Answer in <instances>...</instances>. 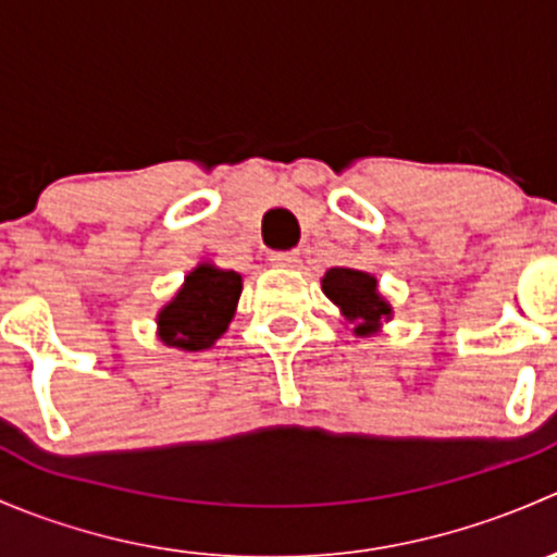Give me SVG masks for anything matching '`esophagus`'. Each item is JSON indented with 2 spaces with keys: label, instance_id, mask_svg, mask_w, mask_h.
<instances>
[{
  "label": "esophagus",
  "instance_id": "34e87169",
  "mask_svg": "<svg viewBox=\"0 0 557 557\" xmlns=\"http://www.w3.org/2000/svg\"><path fill=\"white\" fill-rule=\"evenodd\" d=\"M269 261H272V267H299L301 258L296 250H285V252H272Z\"/></svg>",
  "mask_w": 557,
  "mask_h": 557
}]
</instances>
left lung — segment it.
<instances>
[{"label": "left lung", "instance_id": "1", "mask_svg": "<svg viewBox=\"0 0 557 557\" xmlns=\"http://www.w3.org/2000/svg\"><path fill=\"white\" fill-rule=\"evenodd\" d=\"M320 288L339 307L342 318L352 325L356 336L380 334L383 323L393 318V307L380 294L377 277L361 269L331 267L320 280Z\"/></svg>", "mask_w": 557, "mask_h": 557}]
</instances>
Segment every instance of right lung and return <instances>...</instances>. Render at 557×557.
<instances>
[{
  "label": "right lung",
  "mask_w": 557,
  "mask_h": 557,
  "mask_svg": "<svg viewBox=\"0 0 557 557\" xmlns=\"http://www.w3.org/2000/svg\"><path fill=\"white\" fill-rule=\"evenodd\" d=\"M243 294V274L221 269L212 261H199L177 294L156 314V336L166 347L199 352L226 334Z\"/></svg>",
  "instance_id": "obj_1"
}]
</instances>
